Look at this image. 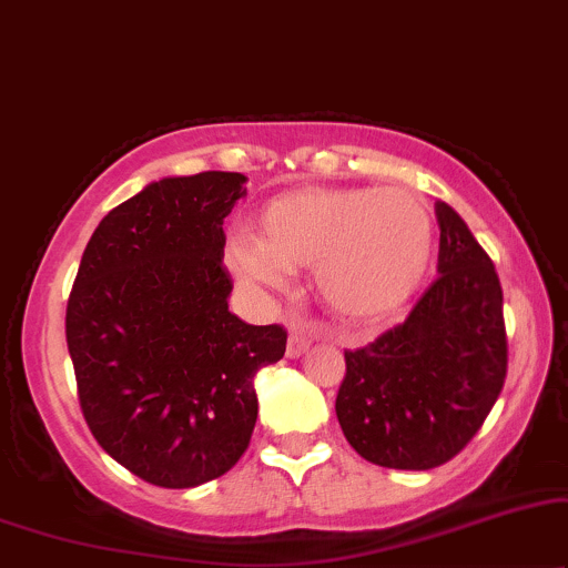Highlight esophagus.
<instances>
[{"label": "esophagus", "mask_w": 568, "mask_h": 568, "mask_svg": "<svg viewBox=\"0 0 568 568\" xmlns=\"http://www.w3.org/2000/svg\"><path fill=\"white\" fill-rule=\"evenodd\" d=\"M308 345H312V337L304 335V332H293L288 337V347H285V353H288V358H301L308 351Z\"/></svg>", "instance_id": "34e87169"}]
</instances>
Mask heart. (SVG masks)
Segmentation results:
<instances>
[{
    "label": "heart",
    "mask_w": 568,
    "mask_h": 568,
    "mask_svg": "<svg viewBox=\"0 0 568 568\" xmlns=\"http://www.w3.org/2000/svg\"><path fill=\"white\" fill-rule=\"evenodd\" d=\"M426 202L405 186H304L272 196L254 233H236L225 260L252 288H285L293 267H314L324 304L374 322L418 291L434 260Z\"/></svg>",
    "instance_id": "obj_1"
}]
</instances>
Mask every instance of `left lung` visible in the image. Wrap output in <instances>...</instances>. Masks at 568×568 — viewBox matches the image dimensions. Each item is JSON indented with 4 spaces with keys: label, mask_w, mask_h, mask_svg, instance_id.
Here are the masks:
<instances>
[{
    "label": "left lung",
    "mask_w": 568,
    "mask_h": 568,
    "mask_svg": "<svg viewBox=\"0 0 568 568\" xmlns=\"http://www.w3.org/2000/svg\"><path fill=\"white\" fill-rule=\"evenodd\" d=\"M436 283L407 316L345 351L337 420L351 447L392 470L449 463L478 434L506 379L504 293L490 256L447 202H436Z\"/></svg>",
    "instance_id": "8db88e82"
}]
</instances>
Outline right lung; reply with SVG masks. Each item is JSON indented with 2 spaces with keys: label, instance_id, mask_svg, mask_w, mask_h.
<instances>
[{
  "label": "right lung",
  "instance_id": "obj_1",
  "mask_svg": "<svg viewBox=\"0 0 568 568\" xmlns=\"http://www.w3.org/2000/svg\"><path fill=\"white\" fill-rule=\"evenodd\" d=\"M244 173L165 176L113 207L82 252L67 304L82 415L138 478L194 488L244 455L254 376L285 353L280 324L229 312L223 221Z\"/></svg>",
  "mask_w": 568,
  "mask_h": 568
}]
</instances>
